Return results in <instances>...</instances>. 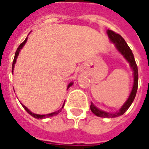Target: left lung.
<instances>
[{
	"mask_svg": "<svg viewBox=\"0 0 149 149\" xmlns=\"http://www.w3.org/2000/svg\"><path fill=\"white\" fill-rule=\"evenodd\" d=\"M107 34L108 36L112 42H114L116 45V48L121 53L123 56L127 59V61L130 63L131 67L133 69L134 71V85L132 91H131L130 96H129L128 100H127V102L123 105V107L120 108V109L116 113H107V112L100 110L98 108L92 103L90 106V109L92 110L93 113L96 115L97 116L100 117H104V118H113V117H116V116H120L125 113L127 110L131 103L133 102L134 98H135L136 93H137V90H138V66L136 64L135 60H134V54L131 51V48L128 47V45L127 44V42H125V40H124V38L122 37L121 36L118 34V33H115L112 30H107Z\"/></svg>",
	"mask_w": 149,
	"mask_h": 149,
	"instance_id": "8db88e82",
	"label": "left lung"
}]
</instances>
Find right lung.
Returning a JSON list of instances; mask_svg holds the SVG:
<instances>
[{"label":"right lung","mask_w":149,"mask_h":149,"mask_svg":"<svg viewBox=\"0 0 149 149\" xmlns=\"http://www.w3.org/2000/svg\"><path fill=\"white\" fill-rule=\"evenodd\" d=\"M26 40H27V38L25 39V40H24V42H22L20 45H19V47H18V49H17V50H16L15 52V58H14V61H13V63H12V72H13V70H14V67H15V62H16V59H17V57H18V54H19V51H20V49H22L23 47V46L25 45V43L26 42ZM72 84L73 83L71 82L68 85V88L70 86H71L72 85ZM64 104L63 105V107H62V108L64 107ZM22 107H24V109L27 111V113H29L30 114L31 116H34V117H36V118H37V119H42V118H45V117H49V116H55V115H57V114L60 113V111H61V109L60 110H58V111H56V112H54V113H49V114H47V115H39V114H35V113H32V112L29 110V109H28L27 107H25L24 105H22Z\"/></svg>","instance_id":"add662e5"}]
</instances>
